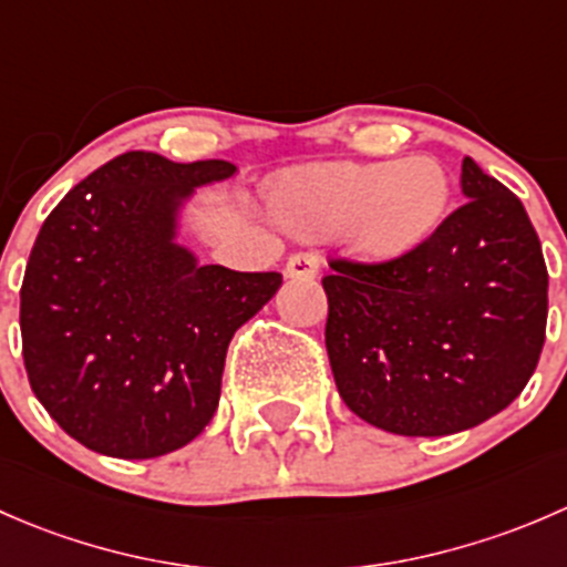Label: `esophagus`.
<instances>
[{"instance_id": "esophagus-1", "label": "esophagus", "mask_w": 567, "mask_h": 567, "mask_svg": "<svg viewBox=\"0 0 567 567\" xmlns=\"http://www.w3.org/2000/svg\"><path fill=\"white\" fill-rule=\"evenodd\" d=\"M288 277L293 279H310L320 271V257L316 251H296L288 257V266H285Z\"/></svg>"}]
</instances>
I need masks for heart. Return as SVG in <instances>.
I'll return each mask as SVG.
<instances>
[{
	"instance_id": "1",
	"label": "heart",
	"mask_w": 567,
	"mask_h": 567,
	"mask_svg": "<svg viewBox=\"0 0 567 567\" xmlns=\"http://www.w3.org/2000/svg\"><path fill=\"white\" fill-rule=\"evenodd\" d=\"M450 177L431 156L323 164L277 192V214L307 236H346L373 260L420 249L450 210Z\"/></svg>"
}]
</instances>
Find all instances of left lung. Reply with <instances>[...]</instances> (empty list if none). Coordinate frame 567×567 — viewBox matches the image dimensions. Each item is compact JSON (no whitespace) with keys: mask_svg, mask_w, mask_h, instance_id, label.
<instances>
[{"mask_svg":"<svg viewBox=\"0 0 567 567\" xmlns=\"http://www.w3.org/2000/svg\"><path fill=\"white\" fill-rule=\"evenodd\" d=\"M466 203L420 249L331 260L326 351L348 409L398 436L491 420L540 359L548 271L522 199L463 158Z\"/></svg>","mask_w":567,"mask_h":567,"instance_id":"8db88e82","label":"left lung"}]
</instances>
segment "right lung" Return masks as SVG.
Here are the masks:
<instances>
[{"mask_svg":"<svg viewBox=\"0 0 567 567\" xmlns=\"http://www.w3.org/2000/svg\"><path fill=\"white\" fill-rule=\"evenodd\" d=\"M236 164L112 158L40 227L21 285L30 384L56 425L112 458H158L205 431L227 346L282 285L277 271L199 266L177 244L194 188Z\"/></svg>","mask_w":567,"mask_h":567,"instance_id":"1","label":"right lung"}]
</instances>
